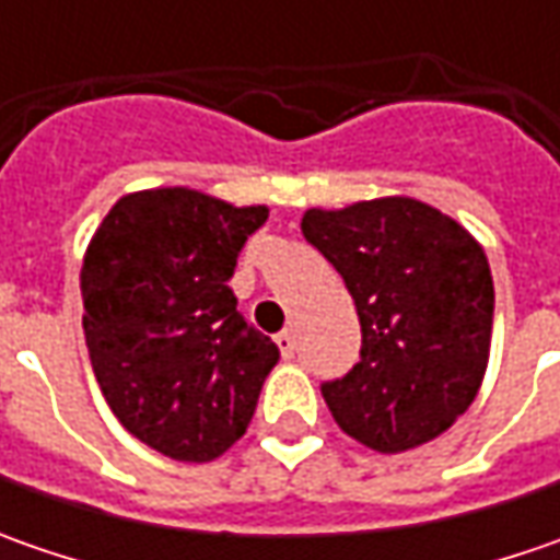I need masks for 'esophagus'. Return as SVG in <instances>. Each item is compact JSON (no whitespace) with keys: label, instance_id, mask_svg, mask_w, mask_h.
<instances>
[{"label":"esophagus","instance_id":"esophagus-1","mask_svg":"<svg viewBox=\"0 0 560 560\" xmlns=\"http://www.w3.org/2000/svg\"><path fill=\"white\" fill-rule=\"evenodd\" d=\"M273 339H277V346H280L283 358L295 355V334H292V330H280Z\"/></svg>","mask_w":560,"mask_h":560}]
</instances>
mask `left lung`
Wrapping results in <instances>:
<instances>
[{
  "instance_id": "left-lung-1",
  "label": "left lung",
  "mask_w": 560,
  "mask_h": 560,
  "mask_svg": "<svg viewBox=\"0 0 560 560\" xmlns=\"http://www.w3.org/2000/svg\"><path fill=\"white\" fill-rule=\"evenodd\" d=\"M302 233L346 280L361 358L320 383L334 420L396 455L436 440L474 401L489 361L495 290L480 243L418 199L312 208Z\"/></svg>"
}]
</instances>
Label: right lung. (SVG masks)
<instances>
[{"instance_id":"obj_1","label":"right lung","mask_w":560,"mask_h":560,"mask_svg":"<svg viewBox=\"0 0 560 560\" xmlns=\"http://www.w3.org/2000/svg\"><path fill=\"white\" fill-rule=\"evenodd\" d=\"M265 205L196 189L124 196L80 270L83 334L115 418L177 462H211L246 433L280 349L226 287Z\"/></svg>"}]
</instances>
